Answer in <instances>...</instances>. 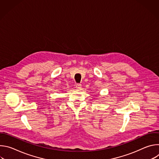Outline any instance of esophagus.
Wrapping results in <instances>:
<instances>
[{
	"instance_id": "1",
	"label": "esophagus",
	"mask_w": 159,
	"mask_h": 159,
	"mask_svg": "<svg viewBox=\"0 0 159 159\" xmlns=\"http://www.w3.org/2000/svg\"><path fill=\"white\" fill-rule=\"evenodd\" d=\"M81 87H82V84H77L75 85V88L78 90H80L81 89Z\"/></svg>"
}]
</instances>
